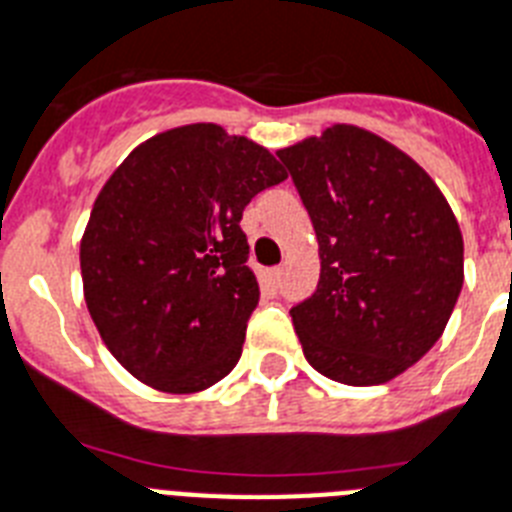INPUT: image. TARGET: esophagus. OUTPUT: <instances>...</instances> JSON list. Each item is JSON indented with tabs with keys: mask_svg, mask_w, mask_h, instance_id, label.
Segmentation results:
<instances>
[{
	"mask_svg": "<svg viewBox=\"0 0 512 512\" xmlns=\"http://www.w3.org/2000/svg\"><path fill=\"white\" fill-rule=\"evenodd\" d=\"M281 276H284V270L281 268H273V270H268V281H270V286H281Z\"/></svg>",
	"mask_w": 512,
	"mask_h": 512,
	"instance_id": "obj_1",
	"label": "esophagus"
}]
</instances>
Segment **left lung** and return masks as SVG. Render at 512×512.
I'll return each instance as SVG.
<instances>
[{
	"mask_svg": "<svg viewBox=\"0 0 512 512\" xmlns=\"http://www.w3.org/2000/svg\"><path fill=\"white\" fill-rule=\"evenodd\" d=\"M313 220L321 278L292 307L307 363L386 384L444 334L463 289V234L434 178L365 128L336 123L276 152Z\"/></svg>",
	"mask_w": 512,
	"mask_h": 512,
	"instance_id": "left-lung-1",
	"label": "left lung"
}]
</instances>
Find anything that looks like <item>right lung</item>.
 <instances>
[{
	"label": "right lung",
	"mask_w": 512,
	"mask_h": 512,
	"mask_svg": "<svg viewBox=\"0 0 512 512\" xmlns=\"http://www.w3.org/2000/svg\"><path fill=\"white\" fill-rule=\"evenodd\" d=\"M286 170L247 136L191 123L141 141L94 199L83 299L112 357L157 392L234 371L260 289L239 220Z\"/></svg>",
	"instance_id": "obj_1"
}]
</instances>
